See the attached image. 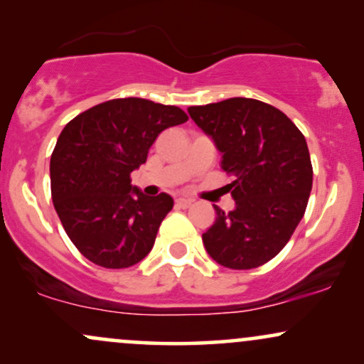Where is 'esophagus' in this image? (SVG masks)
Returning <instances> with one entry per match:
<instances>
[{"mask_svg":"<svg viewBox=\"0 0 364 364\" xmlns=\"http://www.w3.org/2000/svg\"><path fill=\"white\" fill-rule=\"evenodd\" d=\"M191 203H193V200H190V198H178V200H176V205H178V207H183V208L190 207Z\"/></svg>","mask_w":364,"mask_h":364,"instance_id":"obj_1","label":"esophagus"}]
</instances>
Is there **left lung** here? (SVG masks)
I'll return each instance as SVG.
<instances>
[{
  "label": "left lung",
  "instance_id": "8db88e82",
  "mask_svg": "<svg viewBox=\"0 0 364 364\" xmlns=\"http://www.w3.org/2000/svg\"><path fill=\"white\" fill-rule=\"evenodd\" d=\"M191 119L223 154L236 208H215L203 232L207 253L232 270L257 269L277 255L298 228L313 185L306 140L270 104L232 97L188 107Z\"/></svg>",
  "mask_w": 364,
  "mask_h": 364
}]
</instances>
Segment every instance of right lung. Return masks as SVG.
I'll return each mask as SVG.
<instances>
[{
  "instance_id": "obj_1",
  "label": "right lung",
  "mask_w": 364,
  "mask_h": 364,
  "mask_svg": "<svg viewBox=\"0 0 364 364\" xmlns=\"http://www.w3.org/2000/svg\"><path fill=\"white\" fill-rule=\"evenodd\" d=\"M188 121L176 106L112 99L80 112L53 150L51 196L72 243L104 269H127L147 257L173 208L168 193L145 196L132 171L147 161L159 133Z\"/></svg>"
}]
</instances>
